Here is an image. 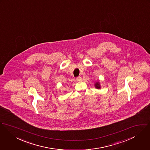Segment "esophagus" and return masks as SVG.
<instances>
[{"label":"esophagus","instance_id":"obj_1","mask_svg":"<svg viewBox=\"0 0 150 150\" xmlns=\"http://www.w3.org/2000/svg\"><path fill=\"white\" fill-rule=\"evenodd\" d=\"M76 81H78V82H81V81H82V78L81 77L79 76V77H78V78H76Z\"/></svg>","mask_w":150,"mask_h":150}]
</instances>
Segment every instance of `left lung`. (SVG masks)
<instances>
[{
	"mask_svg": "<svg viewBox=\"0 0 150 150\" xmlns=\"http://www.w3.org/2000/svg\"><path fill=\"white\" fill-rule=\"evenodd\" d=\"M94 86L96 88L100 89V82H96L94 83Z\"/></svg>",
	"mask_w": 150,
	"mask_h": 150,
	"instance_id": "obj_1",
	"label": "left lung"
}]
</instances>
